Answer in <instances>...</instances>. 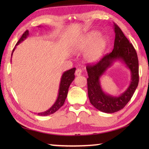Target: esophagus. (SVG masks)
I'll use <instances>...</instances> for the list:
<instances>
[{"instance_id":"esophagus-1","label":"esophagus","mask_w":149,"mask_h":149,"mask_svg":"<svg viewBox=\"0 0 149 149\" xmlns=\"http://www.w3.org/2000/svg\"><path fill=\"white\" fill-rule=\"evenodd\" d=\"M75 74L76 76H80L81 75V69H77L76 71H75Z\"/></svg>"}]
</instances>
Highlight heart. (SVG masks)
Here are the masks:
<instances>
[{"label":"heart","instance_id":"obj_1","mask_svg":"<svg viewBox=\"0 0 149 149\" xmlns=\"http://www.w3.org/2000/svg\"><path fill=\"white\" fill-rule=\"evenodd\" d=\"M108 45V39L97 31L87 33L75 42L74 51L84 52V59L89 64L99 62L104 56Z\"/></svg>","mask_w":149,"mask_h":149}]
</instances>
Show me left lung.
<instances>
[{
  "label": "left lung",
  "mask_w": 149,
  "mask_h": 149,
  "mask_svg": "<svg viewBox=\"0 0 149 149\" xmlns=\"http://www.w3.org/2000/svg\"><path fill=\"white\" fill-rule=\"evenodd\" d=\"M115 33L114 49L94 65H87L88 96L91 104L105 113H114L125 107L132 99L139 84V61L137 52L129 40L116 24L113 25ZM125 64L131 73V81L127 89L118 96L106 93L100 84V78L116 61Z\"/></svg>",
  "instance_id": "left-lung-1"
}]
</instances>
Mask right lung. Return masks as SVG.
Wrapping results in <instances>:
<instances>
[{"instance_id": "right-lung-1", "label": "right lung", "mask_w": 149, "mask_h": 149, "mask_svg": "<svg viewBox=\"0 0 149 149\" xmlns=\"http://www.w3.org/2000/svg\"><path fill=\"white\" fill-rule=\"evenodd\" d=\"M41 27L42 26H38V27ZM29 35V33L28 30H27V31L24 32V33L22 35L21 38H20L19 41H17L16 46L14 47V49H13V50H12V54H13L14 51L15 50V49H16L17 45H18L19 43H21V42L22 41H24L25 39H26L27 37H28ZM75 70H76L75 69V68H74L67 70V71H65L63 73V74L62 75V77H61V79H60L59 89H58V97L56 101H55L54 104L52 105L49 109L45 111V112H39L37 114L39 116H48V115L52 114H53V113L56 112L60 107H62L63 104H64L65 100L67 97V95H68V89H69L70 85L75 79L74 73H75Z\"/></svg>"}]
</instances>
